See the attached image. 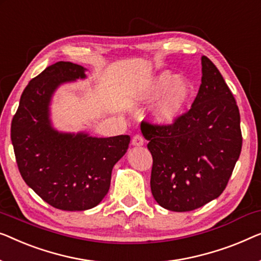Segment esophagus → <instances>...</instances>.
<instances>
[{
  "label": "esophagus",
  "instance_id": "34e87169",
  "mask_svg": "<svg viewBox=\"0 0 261 261\" xmlns=\"http://www.w3.org/2000/svg\"><path fill=\"white\" fill-rule=\"evenodd\" d=\"M132 143L134 146H142L143 145V137L141 134H135L133 138H132Z\"/></svg>",
  "mask_w": 261,
  "mask_h": 261
}]
</instances>
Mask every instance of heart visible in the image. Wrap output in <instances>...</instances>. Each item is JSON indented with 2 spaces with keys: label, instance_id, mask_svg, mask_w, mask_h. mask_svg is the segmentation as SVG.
I'll list each match as a JSON object with an SVG mask.
<instances>
[{
  "label": "heart",
  "instance_id": "obj_1",
  "mask_svg": "<svg viewBox=\"0 0 261 261\" xmlns=\"http://www.w3.org/2000/svg\"><path fill=\"white\" fill-rule=\"evenodd\" d=\"M164 96L154 109V118L160 123H173L184 114L194 94V88L190 81L177 80L176 75L164 71L158 75L149 89L145 93L146 99Z\"/></svg>",
  "mask_w": 261,
  "mask_h": 261
}]
</instances>
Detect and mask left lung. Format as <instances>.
<instances>
[{
	"label": "left lung",
	"mask_w": 261,
	"mask_h": 261,
	"mask_svg": "<svg viewBox=\"0 0 261 261\" xmlns=\"http://www.w3.org/2000/svg\"><path fill=\"white\" fill-rule=\"evenodd\" d=\"M191 109L173 123L143 120L141 132L153 158L150 190L156 202L190 212L218 198L239 159L240 113L231 89L208 58Z\"/></svg>",
	"instance_id": "1"
}]
</instances>
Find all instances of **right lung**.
<instances>
[{
	"label": "right lung",
	"mask_w": 261,
	"mask_h": 261,
	"mask_svg": "<svg viewBox=\"0 0 261 261\" xmlns=\"http://www.w3.org/2000/svg\"><path fill=\"white\" fill-rule=\"evenodd\" d=\"M85 68L60 61L30 80L11 121L10 138L24 182L49 205L62 211L95 207L111 186L112 169L130 138L62 134L49 122L48 106L60 84L84 79Z\"/></svg>",
	"instance_id": "right-lung-1"
}]
</instances>
